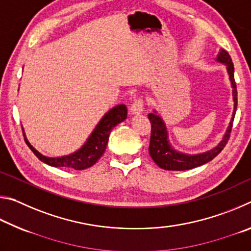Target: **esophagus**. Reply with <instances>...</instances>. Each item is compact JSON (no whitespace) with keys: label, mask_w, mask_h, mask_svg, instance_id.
I'll list each match as a JSON object with an SVG mask.
<instances>
[{"label":"esophagus","mask_w":251,"mask_h":251,"mask_svg":"<svg viewBox=\"0 0 251 251\" xmlns=\"http://www.w3.org/2000/svg\"><path fill=\"white\" fill-rule=\"evenodd\" d=\"M144 110V100L142 96H138L135 99L130 105V113L131 114H141Z\"/></svg>","instance_id":"esophagus-1"}]
</instances>
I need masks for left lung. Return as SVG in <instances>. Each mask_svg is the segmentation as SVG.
<instances>
[{
    "label": "left lung",
    "mask_w": 251,
    "mask_h": 251,
    "mask_svg": "<svg viewBox=\"0 0 251 251\" xmlns=\"http://www.w3.org/2000/svg\"><path fill=\"white\" fill-rule=\"evenodd\" d=\"M217 61L224 63L227 66V71L229 74V78H230L231 86H232V96H233V113L232 118L230 123H229L228 129L225 134L223 141L219 143L217 147L207 152L199 155H185L180 154L174 151L171 147L167 139V130L166 126H165L164 122L161 118L156 115L154 113H151L148 115V118L151 121V142H150V155L152 160L158 165L160 168L166 169V171H187V169H192L195 167L201 166V165L208 163L211 159H214L220 151L224 150V147L227 145V143L230 138V133L232 129L233 118H235L236 109H237V86L235 82V76H233V64L231 61V57L226 50H222L218 54Z\"/></svg>",
    "instance_id": "8db88e82"
}]
</instances>
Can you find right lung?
<instances>
[{
  "label": "right lung",
  "mask_w": 251,
  "mask_h": 251,
  "mask_svg": "<svg viewBox=\"0 0 251 251\" xmlns=\"http://www.w3.org/2000/svg\"><path fill=\"white\" fill-rule=\"evenodd\" d=\"M127 117V107L124 105H117L109 110L108 113L105 114V116L101 118L100 122L97 124L96 128L93 131L90 138L85 143V145L75 151L74 154L69 156L57 157V158H50V157L43 156L40 154L31 144L28 143L26 138L25 143L27 144L34 155L37 158L43 161V163L50 165L53 167H62V168H70L75 169V171H83L94 165L99 160L101 155L104 154L107 145L110 130L117 124H120ZM24 135V134H23Z\"/></svg>",
  "instance_id": "add662e5"
}]
</instances>
